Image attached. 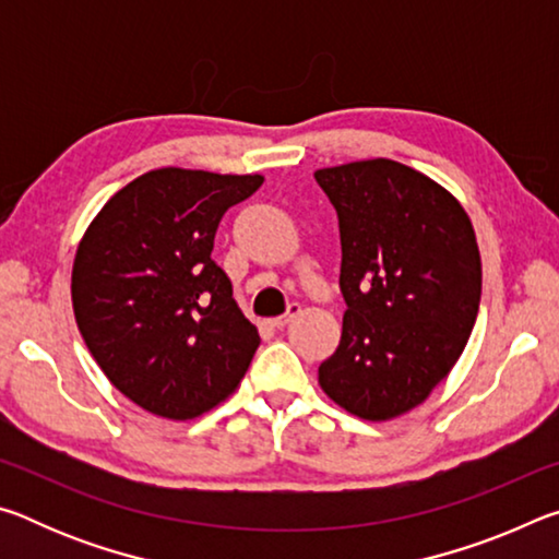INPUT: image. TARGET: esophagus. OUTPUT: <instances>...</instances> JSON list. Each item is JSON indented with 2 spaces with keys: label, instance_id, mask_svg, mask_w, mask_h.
Wrapping results in <instances>:
<instances>
[{
  "label": "esophagus",
  "instance_id": "esophagus-1",
  "mask_svg": "<svg viewBox=\"0 0 559 559\" xmlns=\"http://www.w3.org/2000/svg\"><path fill=\"white\" fill-rule=\"evenodd\" d=\"M298 313H300V306H298V302H290L286 313L278 316V318H273V320H271V325H273V328H278V330H281V328H286V325L290 323V320L296 318Z\"/></svg>",
  "mask_w": 559,
  "mask_h": 559
}]
</instances>
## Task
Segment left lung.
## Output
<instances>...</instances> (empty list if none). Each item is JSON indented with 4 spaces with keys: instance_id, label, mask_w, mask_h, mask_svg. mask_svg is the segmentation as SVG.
<instances>
[{
    "instance_id": "1",
    "label": "left lung",
    "mask_w": 559,
    "mask_h": 559,
    "mask_svg": "<svg viewBox=\"0 0 559 559\" xmlns=\"http://www.w3.org/2000/svg\"><path fill=\"white\" fill-rule=\"evenodd\" d=\"M340 219L343 335L318 367L323 392L390 421L433 392L466 347L480 253L466 210L431 177L386 157L316 173Z\"/></svg>"
}]
</instances>
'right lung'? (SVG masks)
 <instances>
[{
  "label": "right lung",
  "instance_id": "1",
  "mask_svg": "<svg viewBox=\"0 0 559 559\" xmlns=\"http://www.w3.org/2000/svg\"><path fill=\"white\" fill-rule=\"evenodd\" d=\"M261 175L163 167L103 204L79 243L73 316L103 374L163 419H194L229 396L261 343L212 261L224 212Z\"/></svg>",
  "mask_w": 559,
  "mask_h": 559
}]
</instances>
